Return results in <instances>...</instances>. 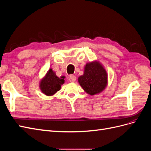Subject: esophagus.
Returning a JSON list of instances; mask_svg holds the SVG:
<instances>
[{
    "mask_svg": "<svg viewBox=\"0 0 151 151\" xmlns=\"http://www.w3.org/2000/svg\"><path fill=\"white\" fill-rule=\"evenodd\" d=\"M70 81L72 82H75L76 81V77L74 75L70 76Z\"/></svg>",
    "mask_w": 151,
    "mask_h": 151,
    "instance_id": "34e87169",
    "label": "esophagus"
}]
</instances>
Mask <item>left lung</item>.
Here are the masks:
<instances>
[{
  "instance_id": "8db88e82",
  "label": "left lung",
  "mask_w": 151,
  "mask_h": 151,
  "mask_svg": "<svg viewBox=\"0 0 151 151\" xmlns=\"http://www.w3.org/2000/svg\"><path fill=\"white\" fill-rule=\"evenodd\" d=\"M78 83L87 94H98L108 85L107 72L99 61L88 62L84 66L83 75L79 77Z\"/></svg>"
}]
</instances>
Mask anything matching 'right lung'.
Returning a JSON list of instances; mask_svg holds the SVG:
<instances>
[{
    "label": "right lung",
    "mask_w": 151,
    "mask_h": 151,
    "mask_svg": "<svg viewBox=\"0 0 151 151\" xmlns=\"http://www.w3.org/2000/svg\"><path fill=\"white\" fill-rule=\"evenodd\" d=\"M65 76L58 77L55 72L50 68L40 81L39 87L41 91L48 96L54 95L57 91L60 90L61 86L65 83Z\"/></svg>",
    "instance_id": "right-lung-1"
}]
</instances>
